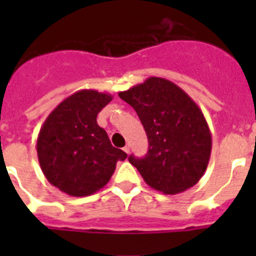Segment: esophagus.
<instances>
[{"instance_id":"esophagus-1","label":"esophagus","mask_w":256,"mask_h":256,"mask_svg":"<svg viewBox=\"0 0 256 256\" xmlns=\"http://www.w3.org/2000/svg\"><path fill=\"white\" fill-rule=\"evenodd\" d=\"M124 150V152H126V154H130V144H126V148H123Z\"/></svg>"}]
</instances>
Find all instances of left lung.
<instances>
[{
  "label": "left lung",
  "mask_w": 256,
  "mask_h": 256,
  "mask_svg": "<svg viewBox=\"0 0 256 256\" xmlns=\"http://www.w3.org/2000/svg\"><path fill=\"white\" fill-rule=\"evenodd\" d=\"M138 115L148 138L144 158L130 156L144 182L166 195L195 186L204 176L212 152V133L198 104L164 78L119 92Z\"/></svg>",
  "instance_id": "1"
}]
</instances>
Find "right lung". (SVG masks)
<instances>
[{"label": "right lung", "instance_id": "obj_1", "mask_svg": "<svg viewBox=\"0 0 256 256\" xmlns=\"http://www.w3.org/2000/svg\"><path fill=\"white\" fill-rule=\"evenodd\" d=\"M112 100V94L80 90L61 101L40 126V169L52 186L68 195L83 198L101 190L112 178L118 160L126 158L96 120Z\"/></svg>", "mask_w": 256, "mask_h": 256}]
</instances>
